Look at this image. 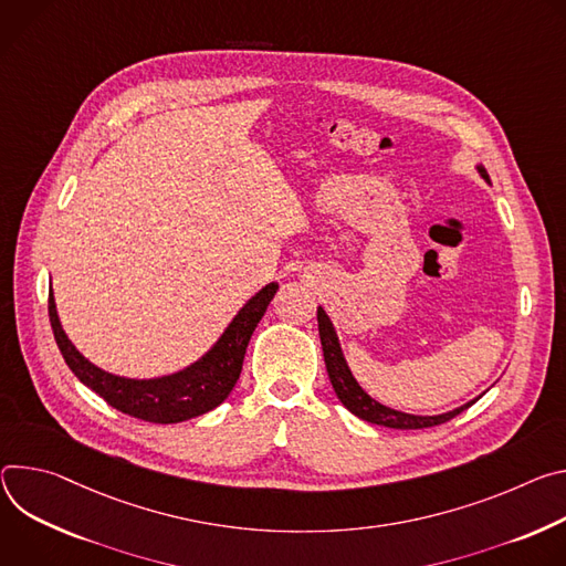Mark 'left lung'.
I'll return each mask as SVG.
<instances>
[{
	"label": "left lung",
	"instance_id": "8db88e82",
	"mask_svg": "<svg viewBox=\"0 0 566 566\" xmlns=\"http://www.w3.org/2000/svg\"><path fill=\"white\" fill-rule=\"evenodd\" d=\"M479 172L488 179V172L483 166H479ZM317 322H319V337H322V348H324V359H326V368H328V378L333 382V389L337 394V398L342 400V405L355 413L357 418L373 422V424H382V427H391V429H424V427H436L443 424L448 420H452L454 416H459L461 411H465L472 402L463 405L461 409H454L450 413L443 416H409L402 411H394L380 402H375L373 398H368L361 387L353 380V375L344 361L342 348L337 344V335L333 331L331 319L326 317V312L322 307H317Z\"/></svg>",
	"mask_w": 566,
	"mask_h": 566
}]
</instances>
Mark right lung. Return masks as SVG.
Returning a JSON list of instances; mask_svg holds the SVG:
<instances>
[{"mask_svg":"<svg viewBox=\"0 0 566 566\" xmlns=\"http://www.w3.org/2000/svg\"><path fill=\"white\" fill-rule=\"evenodd\" d=\"M279 285H265L251 298L218 339V344L193 366L159 380H125L90 364L62 331L53 294L49 292V322L55 344L76 378L96 391L107 405L139 420L170 424L202 416L227 400L235 387L251 333L263 319Z\"/></svg>","mask_w":566,"mask_h":566,"instance_id":"1","label":"right lung"}]
</instances>
